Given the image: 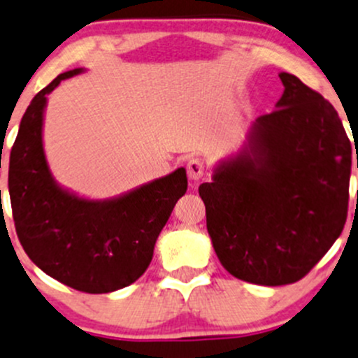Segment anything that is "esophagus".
<instances>
[{
  "label": "esophagus",
  "instance_id": "1",
  "mask_svg": "<svg viewBox=\"0 0 358 358\" xmlns=\"http://www.w3.org/2000/svg\"><path fill=\"white\" fill-rule=\"evenodd\" d=\"M187 175H189L192 182H199L206 175L204 161L199 159V157H192L189 163H187Z\"/></svg>",
  "mask_w": 358,
  "mask_h": 358
}]
</instances>
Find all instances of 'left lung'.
I'll list each match as a JSON object with an SVG mask.
<instances>
[{
  "label": "left lung",
  "instance_id": "obj_1",
  "mask_svg": "<svg viewBox=\"0 0 358 358\" xmlns=\"http://www.w3.org/2000/svg\"><path fill=\"white\" fill-rule=\"evenodd\" d=\"M283 96L202 183L208 233L223 268L262 287L295 283L347 221L352 145L333 104L281 71ZM358 166V159H357Z\"/></svg>",
  "mask_w": 358,
  "mask_h": 358
}]
</instances>
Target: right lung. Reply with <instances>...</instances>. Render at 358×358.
<instances>
[{"label":"right lung","mask_w":358,"mask_h":358,"mask_svg":"<svg viewBox=\"0 0 358 358\" xmlns=\"http://www.w3.org/2000/svg\"><path fill=\"white\" fill-rule=\"evenodd\" d=\"M82 71L59 73L29 104L10 152L8 192L18 240L30 261L78 292L110 293L144 274L189 183L185 168H178L116 197L87 199L56 182L43 142L48 96Z\"/></svg>","instance_id":"right-lung-1"}]
</instances>
